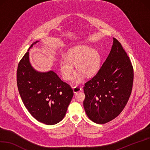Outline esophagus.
<instances>
[{"instance_id":"obj_1","label":"esophagus","mask_w":150,"mask_h":150,"mask_svg":"<svg viewBox=\"0 0 150 150\" xmlns=\"http://www.w3.org/2000/svg\"><path fill=\"white\" fill-rule=\"evenodd\" d=\"M82 90H83V88L79 86H75V87H73V91H74V93H77L79 91H81Z\"/></svg>"}]
</instances>
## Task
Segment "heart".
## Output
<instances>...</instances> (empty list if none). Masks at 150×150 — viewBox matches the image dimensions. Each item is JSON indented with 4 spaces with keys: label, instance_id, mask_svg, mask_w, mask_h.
Returning <instances> with one entry per match:
<instances>
[{
    "label": "heart",
    "instance_id": "b5f03b06",
    "mask_svg": "<svg viewBox=\"0 0 150 150\" xmlns=\"http://www.w3.org/2000/svg\"><path fill=\"white\" fill-rule=\"evenodd\" d=\"M101 62V55L98 50L91 45H84L70 49L66 54V58L60 62L59 67L63 79L69 81L75 72L74 65H75L79 72L75 75L74 82L79 84L83 80V74L86 77H91L98 72Z\"/></svg>",
    "mask_w": 150,
    "mask_h": 150
}]
</instances>
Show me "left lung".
I'll list each match as a JSON object with an SVG mask.
<instances>
[{"mask_svg":"<svg viewBox=\"0 0 150 150\" xmlns=\"http://www.w3.org/2000/svg\"><path fill=\"white\" fill-rule=\"evenodd\" d=\"M105 62L96 75L85 83V112L93 122L111 121L123 110L130 96L133 68L121 44L115 38Z\"/></svg>","mask_w":150,"mask_h":150,"instance_id":"8db88e82","label":"left lung"}]
</instances>
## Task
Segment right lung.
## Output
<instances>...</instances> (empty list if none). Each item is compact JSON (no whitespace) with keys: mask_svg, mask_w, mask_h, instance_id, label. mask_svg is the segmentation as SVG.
<instances>
[{"mask_svg":"<svg viewBox=\"0 0 150 150\" xmlns=\"http://www.w3.org/2000/svg\"><path fill=\"white\" fill-rule=\"evenodd\" d=\"M20 61L17 83L22 100L35 119L46 125H54L64 118L74 96L71 87L53 71L38 72L29 62V50Z\"/></svg>","mask_w":150,"mask_h":150,"instance_id":"obj_1","label":"right lung"}]
</instances>
